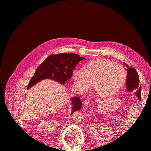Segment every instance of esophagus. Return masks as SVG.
<instances>
[{
	"label": "esophagus",
	"mask_w": 151,
	"mask_h": 151,
	"mask_svg": "<svg viewBox=\"0 0 151 151\" xmlns=\"http://www.w3.org/2000/svg\"><path fill=\"white\" fill-rule=\"evenodd\" d=\"M84 105H88L89 104V99H86L84 101Z\"/></svg>",
	"instance_id": "esophagus-1"
}]
</instances>
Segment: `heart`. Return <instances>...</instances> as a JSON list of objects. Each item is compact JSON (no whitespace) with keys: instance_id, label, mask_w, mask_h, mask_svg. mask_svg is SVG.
<instances>
[{"instance_id":"b5f03b06","label":"heart","mask_w":151,"mask_h":151,"mask_svg":"<svg viewBox=\"0 0 151 151\" xmlns=\"http://www.w3.org/2000/svg\"><path fill=\"white\" fill-rule=\"evenodd\" d=\"M73 78L80 92L88 90L93 83L94 89L99 96L107 98L122 88L127 79V71L119 63L97 58L87 63L84 70H75Z\"/></svg>"}]
</instances>
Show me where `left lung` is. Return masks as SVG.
<instances>
[{
    "instance_id": "left-lung-1",
    "label": "left lung",
    "mask_w": 151,
    "mask_h": 151,
    "mask_svg": "<svg viewBox=\"0 0 151 151\" xmlns=\"http://www.w3.org/2000/svg\"><path fill=\"white\" fill-rule=\"evenodd\" d=\"M127 67V76L126 82V88L128 91L134 92L137 97L140 101L141 99V86L139 75L136 70L133 67H130L125 63Z\"/></svg>"
}]
</instances>
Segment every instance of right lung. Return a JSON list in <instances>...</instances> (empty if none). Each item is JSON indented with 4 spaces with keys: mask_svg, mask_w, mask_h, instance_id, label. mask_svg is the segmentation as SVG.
Here are the masks:
<instances>
[{
    "mask_svg": "<svg viewBox=\"0 0 151 151\" xmlns=\"http://www.w3.org/2000/svg\"><path fill=\"white\" fill-rule=\"evenodd\" d=\"M84 59L85 58L81 57L75 53L51 55L37 68L28 85V89L45 79H52L62 84H65L66 81L70 79L76 65ZM71 101L72 114L74 111L79 110L82 102L78 97L72 98Z\"/></svg>",
    "mask_w": 151,
    "mask_h": 151,
    "instance_id": "right-lung-1",
    "label": "right lung"
}]
</instances>
